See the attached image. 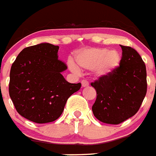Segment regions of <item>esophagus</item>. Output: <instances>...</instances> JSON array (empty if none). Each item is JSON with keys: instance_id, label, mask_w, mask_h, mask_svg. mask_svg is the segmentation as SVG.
I'll return each instance as SVG.
<instances>
[{"instance_id": "34e87169", "label": "esophagus", "mask_w": 156, "mask_h": 156, "mask_svg": "<svg viewBox=\"0 0 156 156\" xmlns=\"http://www.w3.org/2000/svg\"><path fill=\"white\" fill-rule=\"evenodd\" d=\"M81 84H82V87H88V82L87 81V80H83L81 81Z\"/></svg>"}]
</instances>
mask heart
<instances>
[{"mask_svg":"<svg viewBox=\"0 0 156 156\" xmlns=\"http://www.w3.org/2000/svg\"><path fill=\"white\" fill-rule=\"evenodd\" d=\"M76 61L80 68L85 70L95 69L99 76H105L115 70L120 64L121 56L115 50L105 48H89L77 53ZM73 72H78L74 63H69Z\"/></svg>","mask_w":156,"mask_h":156,"instance_id":"1","label":"heart"}]
</instances>
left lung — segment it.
I'll return each instance as SVG.
<instances>
[{"instance_id":"1","label":"left lung","mask_w":156,"mask_h":156,"mask_svg":"<svg viewBox=\"0 0 156 156\" xmlns=\"http://www.w3.org/2000/svg\"><path fill=\"white\" fill-rule=\"evenodd\" d=\"M119 67L112 73L91 83L97 91L93 113L98 120L118 125L139 111L147 93V70L140 55L122 46Z\"/></svg>"}]
</instances>
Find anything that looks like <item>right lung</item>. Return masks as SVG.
<instances>
[{
    "mask_svg": "<svg viewBox=\"0 0 156 156\" xmlns=\"http://www.w3.org/2000/svg\"><path fill=\"white\" fill-rule=\"evenodd\" d=\"M58 46L26 47L12 64L9 93L17 113L34 122L58 119L71 95L81 84L68 83L61 72L68 67L58 58Z\"/></svg>",
    "mask_w": 156,
    "mask_h": 156,
    "instance_id": "right-lung-1",
    "label": "right lung"
}]
</instances>
